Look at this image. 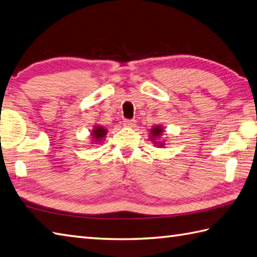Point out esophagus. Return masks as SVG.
<instances>
[{"label": "esophagus", "mask_w": 257, "mask_h": 257, "mask_svg": "<svg viewBox=\"0 0 257 257\" xmlns=\"http://www.w3.org/2000/svg\"><path fill=\"white\" fill-rule=\"evenodd\" d=\"M123 125L124 127H135L136 125V120H124L123 121Z\"/></svg>", "instance_id": "obj_1"}]
</instances>
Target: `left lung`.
<instances>
[{
  "mask_svg": "<svg viewBox=\"0 0 257 257\" xmlns=\"http://www.w3.org/2000/svg\"><path fill=\"white\" fill-rule=\"evenodd\" d=\"M163 133H164V128H163V125H161V124L154 125V127L151 129V141H153V143L158 147H163L165 145L164 142L156 141L157 138H160L162 136Z\"/></svg>",
  "mask_w": 257,
  "mask_h": 257,
  "instance_id": "8db88e82",
  "label": "left lung"
}]
</instances>
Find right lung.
<instances>
[{"label":"right lung","instance_id":"obj_1","mask_svg":"<svg viewBox=\"0 0 257 257\" xmlns=\"http://www.w3.org/2000/svg\"><path fill=\"white\" fill-rule=\"evenodd\" d=\"M106 134H108V130L104 127H102V125H94L91 132V141L93 142L92 144H100L102 141H104Z\"/></svg>","mask_w":257,"mask_h":257}]
</instances>
